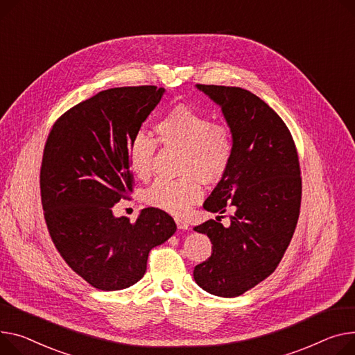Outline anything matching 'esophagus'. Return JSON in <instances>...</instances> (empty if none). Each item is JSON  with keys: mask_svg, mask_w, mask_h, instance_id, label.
<instances>
[{"mask_svg": "<svg viewBox=\"0 0 355 355\" xmlns=\"http://www.w3.org/2000/svg\"><path fill=\"white\" fill-rule=\"evenodd\" d=\"M175 223H177L178 230H190V225H188V223L182 218H175Z\"/></svg>", "mask_w": 355, "mask_h": 355, "instance_id": "esophagus-1", "label": "esophagus"}]
</instances>
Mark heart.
Returning a JSON list of instances; mask_svg holds the SVG:
<instances>
[{
	"label": "heart",
	"mask_w": 355,
	"mask_h": 355,
	"mask_svg": "<svg viewBox=\"0 0 355 355\" xmlns=\"http://www.w3.org/2000/svg\"><path fill=\"white\" fill-rule=\"evenodd\" d=\"M155 132L162 146L181 150V177L157 180L146 191V202L181 216L200 201L201 181L217 184L227 174L234 155L232 132L228 125L211 123L207 114L184 104L165 112L155 124ZM155 151V139L143 132L135 134L130 141L128 167L138 178L151 177Z\"/></svg>",
	"instance_id": "obj_1"
}]
</instances>
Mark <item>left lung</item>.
Segmentation results:
<instances>
[{
    "label": "left lung",
    "instance_id": "obj_1",
    "mask_svg": "<svg viewBox=\"0 0 355 355\" xmlns=\"http://www.w3.org/2000/svg\"><path fill=\"white\" fill-rule=\"evenodd\" d=\"M221 107L232 132L234 155L204 208L235 212L194 230L207 234L212 252L196 266L194 279L207 293L239 297L270 277L295 231L301 205V171L294 139L279 115L240 87L196 85Z\"/></svg>",
    "mask_w": 355,
    "mask_h": 355
}]
</instances>
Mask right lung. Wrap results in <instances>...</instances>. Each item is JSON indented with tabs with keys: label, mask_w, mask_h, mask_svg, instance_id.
<instances>
[{
	"label": "right lung",
	"mask_w": 355,
	"mask_h": 355,
	"mask_svg": "<svg viewBox=\"0 0 355 355\" xmlns=\"http://www.w3.org/2000/svg\"><path fill=\"white\" fill-rule=\"evenodd\" d=\"M165 89L155 85L101 91L62 114L46 138L41 202L64 261L103 291L124 290L144 277L150 251L177 225L158 208L135 223L112 207L132 191L127 150Z\"/></svg>",
	"instance_id": "obj_1"
}]
</instances>
